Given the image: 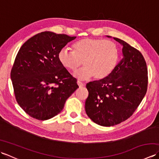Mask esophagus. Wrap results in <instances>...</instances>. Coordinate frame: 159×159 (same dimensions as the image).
<instances>
[{"label":"esophagus","mask_w":159,"mask_h":159,"mask_svg":"<svg viewBox=\"0 0 159 159\" xmlns=\"http://www.w3.org/2000/svg\"><path fill=\"white\" fill-rule=\"evenodd\" d=\"M77 84H78V85H79L80 87L85 86V83H83L82 82H80V81H78Z\"/></svg>","instance_id":"obj_1"}]
</instances>
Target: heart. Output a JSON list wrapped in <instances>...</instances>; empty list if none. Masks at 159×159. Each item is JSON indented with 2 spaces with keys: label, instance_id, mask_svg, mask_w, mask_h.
<instances>
[{
  "label": "heart",
  "instance_id": "b5f03b06",
  "mask_svg": "<svg viewBox=\"0 0 159 159\" xmlns=\"http://www.w3.org/2000/svg\"><path fill=\"white\" fill-rule=\"evenodd\" d=\"M120 57L116 43L103 39L85 38L73 46V50L64 47L59 50L58 59L63 67L74 71L83 63L85 67L76 71L74 76L84 80L93 76L100 80L107 77L116 68Z\"/></svg>",
  "mask_w": 159,
  "mask_h": 159
}]
</instances>
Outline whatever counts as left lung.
Here are the masks:
<instances>
[{
  "label": "left lung",
  "mask_w": 159,
  "mask_h": 159,
  "mask_svg": "<svg viewBox=\"0 0 159 159\" xmlns=\"http://www.w3.org/2000/svg\"><path fill=\"white\" fill-rule=\"evenodd\" d=\"M113 39L122 45L123 58L110 75L86 85L89 92L86 113L102 126H112L128 119L148 88V69L142 54L123 40Z\"/></svg>",
  "instance_id": "1"
}]
</instances>
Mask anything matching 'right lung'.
Listing matches in <instances>:
<instances>
[{
	"label": "right lung",
	"mask_w": 159,
	"mask_h": 159,
	"mask_svg": "<svg viewBox=\"0 0 159 159\" xmlns=\"http://www.w3.org/2000/svg\"><path fill=\"white\" fill-rule=\"evenodd\" d=\"M74 39L66 34L42 32L19 50L11 79L17 102L31 117L39 120L55 117L79 87L76 79L58 59L59 50Z\"/></svg>",
	"instance_id": "obj_1"
}]
</instances>
